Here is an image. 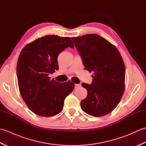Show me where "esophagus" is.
Masks as SVG:
<instances>
[{"instance_id": "esophagus-1", "label": "esophagus", "mask_w": 146, "mask_h": 146, "mask_svg": "<svg viewBox=\"0 0 146 146\" xmlns=\"http://www.w3.org/2000/svg\"><path fill=\"white\" fill-rule=\"evenodd\" d=\"M80 84H75V88H78V87H80Z\"/></svg>"}]
</instances>
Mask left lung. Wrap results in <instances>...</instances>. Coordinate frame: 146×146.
<instances>
[{"label":"left lung","mask_w":146,"mask_h":146,"mask_svg":"<svg viewBox=\"0 0 146 146\" xmlns=\"http://www.w3.org/2000/svg\"><path fill=\"white\" fill-rule=\"evenodd\" d=\"M83 60L85 70L93 71L91 85L83 83L88 95L81 108L91 116L102 117L113 111L125 90V67L119 50L105 38L95 34L72 38Z\"/></svg>","instance_id":"1"}]
</instances>
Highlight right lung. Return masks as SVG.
Wrapping results in <instances>:
<instances>
[{
    "instance_id": "add662e5",
    "label": "right lung",
    "mask_w": 146,
    "mask_h": 146,
    "mask_svg": "<svg viewBox=\"0 0 146 146\" xmlns=\"http://www.w3.org/2000/svg\"><path fill=\"white\" fill-rule=\"evenodd\" d=\"M68 47L74 48L69 37L45 36L25 46L19 56L17 76L20 94L33 112L52 117L63 110L64 100L75 84L59 83L49 75L59 69L58 56Z\"/></svg>"
}]
</instances>
